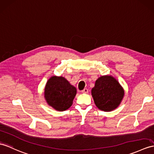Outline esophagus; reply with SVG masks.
<instances>
[{"instance_id": "obj_1", "label": "esophagus", "mask_w": 154, "mask_h": 154, "mask_svg": "<svg viewBox=\"0 0 154 154\" xmlns=\"http://www.w3.org/2000/svg\"><path fill=\"white\" fill-rule=\"evenodd\" d=\"M82 92L83 93H88V89L87 88H85V89H84L83 90H82Z\"/></svg>"}]
</instances>
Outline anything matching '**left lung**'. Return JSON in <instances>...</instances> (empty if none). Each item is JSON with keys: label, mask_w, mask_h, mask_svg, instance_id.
I'll list each match as a JSON object with an SVG mask.
<instances>
[{"label": "left lung", "mask_w": 154, "mask_h": 154, "mask_svg": "<svg viewBox=\"0 0 154 154\" xmlns=\"http://www.w3.org/2000/svg\"><path fill=\"white\" fill-rule=\"evenodd\" d=\"M124 89L111 75L101 76L95 81L91 95L97 107L104 112L117 108L124 97Z\"/></svg>", "instance_id": "left-lung-1"}]
</instances>
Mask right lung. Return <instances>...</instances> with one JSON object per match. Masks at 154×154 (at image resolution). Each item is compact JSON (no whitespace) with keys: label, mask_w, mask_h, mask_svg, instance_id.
<instances>
[{"label":"right lung","mask_w":154,"mask_h":154,"mask_svg":"<svg viewBox=\"0 0 154 154\" xmlns=\"http://www.w3.org/2000/svg\"><path fill=\"white\" fill-rule=\"evenodd\" d=\"M76 88L63 76L49 78L44 88V98L49 106L57 111H65L72 106Z\"/></svg>","instance_id":"obj_1"}]
</instances>
